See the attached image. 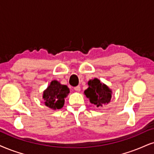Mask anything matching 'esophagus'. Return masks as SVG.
Instances as JSON below:
<instances>
[{"label":"esophagus","mask_w":154,"mask_h":154,"mask_svg":"<svg viewBox=\"0 0 154 154\" xmlns=\"http://www.w3.org/2000/svg\"><path fill=\"white\" fill-rule=\"evenodd\" d=\"M74 90H75V91H81V87L79 86L74 87Z\"/></svg>","instance_id":"34e87169"}]
</instances>
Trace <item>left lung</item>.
<instances>
[{"label":"left lung","instance_id":"8db88e82","mask_svg":"<svg viewBox=\"0 0 154 154\" xmlns=\"http://www.w3.org/2000/svg\"><path fill=\"white\" fill-rule=\"evenodd\" d=\"M88 84L89 87L85 90L84 94L91 103L97 107H102L109 103L111 98V91L109 87L100 83L97 79L89 81Z\"/></svg>","mask_w":154,"mask_h":154}]
</instances>
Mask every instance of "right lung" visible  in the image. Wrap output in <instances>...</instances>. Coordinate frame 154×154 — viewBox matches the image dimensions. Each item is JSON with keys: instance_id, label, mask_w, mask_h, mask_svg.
<instances>
[{"instance_id": "obj_1", "label": "right lung", "mask_w": 154, "mask_h": 154, "mask_svg": "<svg viewBox=\"0 0 154 154\" xmlns=\"http://www.w3.org/2000/svg\"><path fill=\"white\" fill-rule=\"evenodd\" d=\"M70 91L66 85H61L57 81H53L50 86L43 92L45 106L54 110L60 109L63 106L65 98Z\"/></svg>"}]
</instances>
